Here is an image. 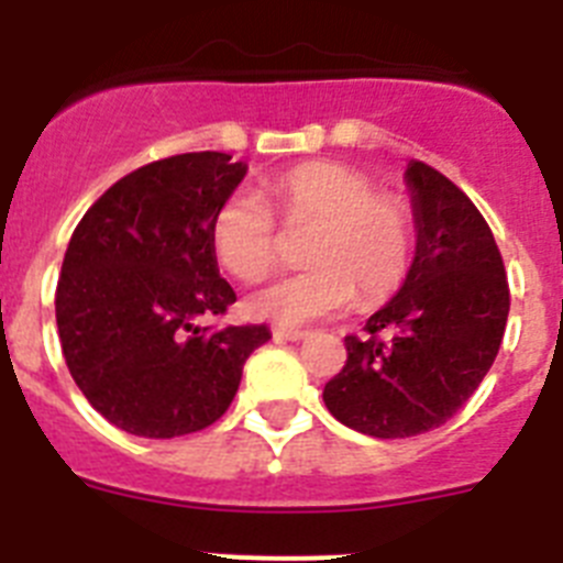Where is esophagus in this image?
I'll use <instances>...</instances> for the list:
<instances>
[{
  "label": "esophagus",
  "instance_id": "esophagus-1",
  "mask_svg": "<svg viewBox=\"0 0 563 563\" xmlns=\"http://www.w3.org/2000/svg\"><path fill=\"white\" fill-rule=\"evenodd\" d=\"M310 332L307 330H292V327H273V338H278V341H301V338H307Z\"/></svg>",
  "mask_w": 563,
  "mask_h": 563
}]
</instances>
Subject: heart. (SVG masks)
Listing matches in <instances>:
<instances>
[{
    "mask_svg": "<svg viewBox=\"0 0 563 563\" xmlns=\"http://www.w3.org/2000/svg\"><path fill=\"white\" fill-rule=\"evenodd\" d=\"M265 191L285 231L310 233L301 242L307 267L253 292V318L305 324L343 310L352 296L375 307L400 290L417 247L415 211L402 197L375 191L372 177L332 161L298 163ZM211 247L233 278L253 285L276 267L282 236L256 197L231 194L211 217Z\"/></svg>",
    "mask_w": 563,
    "mask_h": 563,
    "instance_id": "1",
    "label": "heart"
}]
</instances>
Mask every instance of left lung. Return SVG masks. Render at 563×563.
Returning <instances> with one entry per match:
<instances>
[{
  "label": "left lung",
  "instance_id": "obj_1",
  "mask_svg": "<svg viewBox=\"0 0 563 563\" xmlns=\"http://www.w3.org/2000/svg\"><path fill=\"white\" fill-rule=\"evenodd\" d=\"M417 256L402 290L346 335V363L324 386L338 422L402 440L440 429L494 366L510 312L496 239L460 186L411 161Z\"/></svg>",
  "mask_w": 563,
  "mask_h": 563
}]
</instances>
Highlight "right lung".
<instances>
[{
  "mask_svg": "<svg viewBox=\"0 0 563 563\" xmlns=\"http://www.w3.org/2000/svg\"><path fill=\"white\" fill-rule=\"evenodd\" d=\"M247 168L225 152L163 157L109 186L73 231L56 287L64 361L92 409L148 440L220 420L265 324L202 327L236 292L211 217Z\"/></svg>",
  "mask_w": 563,
  "mask_h": 563,
  "instance_id": "right-lung-1",
  "label": "right lung"
}]
</instances>
